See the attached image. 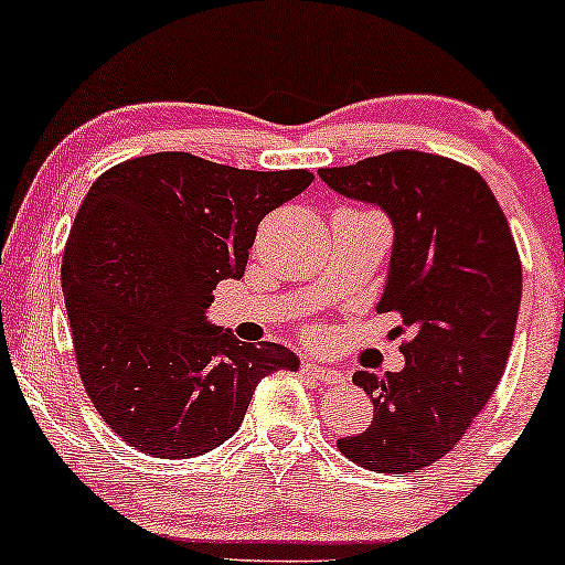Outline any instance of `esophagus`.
<instances>
[{"mask_svg":"<svg viewBox=\"0 0 565 565\" xmlns=\"http://www.w3.org/2000/svg\"><path fill=\"white\" fill-rule=\"evenodd\" d=\"M302 372L308 374V377L323 382V385H342L348 377L340 372V369H332V366H323V364H316V361H305L302 364Z\"/></svg>","mask_w":565,"mask_h":565,"instance_id":"obj_1","label":"esophagus"}]
</instances>
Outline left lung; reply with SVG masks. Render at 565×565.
<instances>
[{
    "mask_svg": "<svg viewBox=\"0 0 565 565\" xmlns=\"http://www.w3.org/2000/svg\"><path fill=\"white\" fill-rule=\"evenodd\" d=\"M319 178L391 217L377 313L408 332L401 372L353 374L374 417L337 446L366 470L417 472L459 444L502 380L521 308L515 242L481 174L436 153L391 151Z\"/></svg>",
    "mask_w": 565,
    "mask_h": 565,
    "instance_id": "obj_1",
    "label": "left lung"
}]
</instances>
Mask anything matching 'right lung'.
Wrapping results in <instances>:
<instances>
[{
	"instance_id": "right-lung-1",
	"label": "right lung",
	"mask_w": 565,
	"mask_h": 565,
	"mask_svg": "<svg viewBox=\"0 0 565 565\" xmlns=\"http://www.w3.org/2000/svg\"><path fill=\"white\" fill-rule=\"evenodd\" d=\"M313 183L164 151L103 172L63 255L79 374L97 414L142 454L191 459L242 427L257 382L300 359L206 321L242 278L260 220Z\"/></svg>"
}]
</instances>
